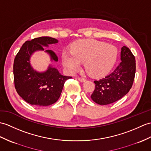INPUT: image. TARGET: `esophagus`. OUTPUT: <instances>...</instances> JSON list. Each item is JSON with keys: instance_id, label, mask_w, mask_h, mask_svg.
I'll use <instances>...</instances> for the list:
<instances>
[{"instance_id": "obj_1", "label": "esophagus", "mask_w": 151, "mask_h": 151, "mask_svg": "<svg viewBox=\"0 0 151 151\" xmlns=\"http://www.w3.org/2000/svg\"><path fill=\"white\" fill-rule=\"evenodd\" d=\"M78 80L81 82H86V80L83 79V78H78Z\"/></svg>"}]
</instances>
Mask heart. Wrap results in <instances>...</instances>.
<instances>
[{
    "instance_id": "obj_1",
    "label": "heart",
    "mask_w": 151,
    "mask_h": 151,
    "mask_svg": "<svg viewBox=\"0 0 151 151\" xmlns=\"http://www.w3.org/2000/svg\"><path fill=\"white\" fill-rule=\"evenodd\" d=\"M71 51L62 53V63L70 74H74L84 62L88 74L94 78L107 75L113 68L118 57L117 48L110 44L93 39H80L71 45Z\"/></svg>"
}]
</instances>
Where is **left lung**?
Wrapping results in <instances>:
<instances>
[{"mask_svg":"<svg viewBox=\"0 0 151 151\" xmlns=\"http://www.w3.org/2000/svg\"><path fill=\"white\" fill-rule=\"evenodd\" d=\"M120 58L121 62L113 73L94 81L95 89L91 97L95 103L104 106L115 102L131 89L136 72L135 58L126 46L121 49Z\"/></svg>","mask_w":151,"mask_h":151,"instance_id":"8db88e82","label":"left lung"}]
</instances>
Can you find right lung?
<instances>
[{
	"label": "right lung",
	"mask_w": 151,
	"mask_h": 151,
	"mask_svg": "<svg viewBox=\"0 0 151 151\" xmlns=\"http://www.w3.org/2000/svg\"><path fill=\"white\" fill-rule=\"evenodd\" d=\"M54 38L42 37L26 41L14 60L13 75L17 92L28 104L37 106H48L57 101L60 96L66 80L71 76L62 75L53 65L50 64L44 71H38L31 64L35 52L44 51L51 62H58V57L50 50H44L49 45L57 44Z\"/></svg>",
	"instance_id": "1"
}]
</instances>
